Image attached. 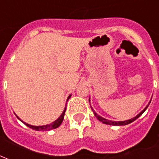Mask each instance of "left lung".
<instances>
[{"instance_id": "1", "label": "left lung", "mask_w": 159, "mask_h": 159, "mask_svg": "<svg viewBox=\"0 0 159 159\" xmlns=\"http://www.w3.org/2000/svg\"><path fill=\"white\" fill-rule=\"evenodd\" d=\"M152 100V99H151ZM90 101V100H89ZM150 102H151V101L149 102V103L147 105V107H145L144 109L141 111V113H139L135 117H134V118H132V119H127V120H125V121H112V120H109V119H105V118H103V117H102L101 115H99V114H97L95 111H94V109L91 107V109H92V111H93L94 114H95V116L97 117V119L99 120V121H101L102 123H103V124H106V125H117V126H121V125H129V124H130V123L134 122L135 119H137L139 118V117L141 116L142 113H144L145 111L147 110V108H148V107L149 106V104H150Z\"/></svg>"}]
</instances>
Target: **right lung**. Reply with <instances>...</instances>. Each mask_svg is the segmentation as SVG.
Returning a JSON list of instances; mask_svg holds the SVG:
<instances>
[{
  "mask_svg": "<svg viewBox=\"0 0 159 159\" xmlns=\"http://www.w3.org/2000/svg\"><path fill=\"white\" fill-rule=\"evenodd\" d=\"M71 97V95H69L68 97V99H67V101ZM65 111H66V107L65 108H64V110H63V112L62 113V114L60 115V117H59L58 119H56L55 121L52 123H51V124H49V125H40V126H34V125H29V124H27V123H25L24 121H23L22 119H20L19 118H18V116H17V118H18L19 120H20L21 122H23L25 125H27L28 127H30V128L33 129H35V130H37V131H47V130H51V129H56L57 128V127H59L60 126V125L62 124V120H63V119H64V114H65Z\"/></svg>",
  "mask_w": 159,
  "mask_h": 159,
  "instance_id": "add662e5",
  "label": "right lung"
}]
</instances>
